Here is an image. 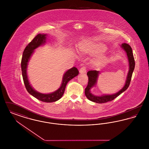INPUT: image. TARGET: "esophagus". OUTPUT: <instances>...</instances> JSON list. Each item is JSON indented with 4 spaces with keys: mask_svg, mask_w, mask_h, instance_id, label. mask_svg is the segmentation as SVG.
Instances as JSON below:
<instances>
[{
    "mask_svg": "<svg viewBox=\"0 0 149 149\" xmlns=\"http://www.w3.org/2000/svg\"><path fill=\"white\" fill-rule=\"evenodd\" d=\"M86 68L84 67V66H83V67H82V68H80V69L79 70V72H80V74H84V73L86 72Z\"/></svg>",
    "mask_w": 149,
    "mask_h": 149,
    "instance_id": "1",
    "label": "esophagus"
}]
</instances>
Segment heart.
<instances>
[{
  "label": "heart",
  "instance_id": "1",
  "mask_svg": "<svg viewBox=\"0 0 149 149\" xmlns=\"http://www.w3.org/2000/svg\"><path fill=\"white\" fill-rule=\"evenodd\" d=\"M106 49V46L103 44L92 42H82L79 46V50L81 53L90 55L99 54L104 52ZM106 56L104 55H101L94 60L93 64L97 67L101 66L106 63Z\"/></svg>",
  "mask_w": 149,
  "mask_h": 149
}]
</instances>
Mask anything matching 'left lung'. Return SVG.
<instances>
[{
    "label": "left lung",
    "mask_w": 149,
    "mask_h": 149,
    "mask_svg": "<svg viewBox=\"0 0 149 149\" xmlns=\"http://www.w3.org/2000/svg\"><path fill=\"white\" fill-rule=\"evenodd\" d=\"M121 49L123 50L127 55L128 61V71L127 77L126 79L125 84L123 88L118 92L112 94H103L101 95H95L91 93V89L93 87L95 86L97 84V80L99 77V74L100 73L99 71L91 70L87 72V75L88 77V84L85 89V94L86 98L89 100L95 102L97 103H104L107 102L111 101L114 98L117 97L125 92L130 85V83L131 80L132 75L135 69V63L134 57L133 55L132 50L131 46L127 43H122L120 45Z\"/></svg>",
    "instance_id": "obj_1"
}]
</instances>
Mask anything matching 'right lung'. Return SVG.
<instances>
[{"label": "right lung", "instance_id": "1", "mask_svg": "<svg viewBox=\"0 0 149 149\" xmlns=\"http://www.w3.org/2000/svg\"><path fill=\"white\" fill-rule=\"evenodd\" d=\"M47 36V34H38L26 46L23 51L22 58L21 69L23 81L28 92L33 97L41 101L50 103L56 102L62 97L64 94L67 83L72 79L78 75L79 71L77 68L75 67H72L71 69L66 71L63 75L61 84L60 88L54 92L47 94L41 93L36 91L32 86L29 83L27 75V67L29 62L35 50L40 46L44 45L45 43L46 42Z\"/></svg>", "mask_w": 149, "mask_h": 149}]
</instances>
